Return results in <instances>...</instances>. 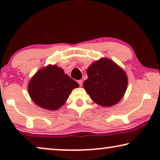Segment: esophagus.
I'll return each instance as SVG.
<instances>
[{"label": "esophagus", "mask_w": 160, "mask_h": 160, "mask_svg": "<svg viewBox=\"0 0 160 160\" xmlns=\"http://www.w3.org/2000/svg\"><path fill=\"white\" fill-rule=\"evenodd\" d=\"M78 84H79L80 87L82 86V84H83L82 80H78Z\"/></svg>", "instance_id": "34e87169"}]
</instances>
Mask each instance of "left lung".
I'll list each match as a JSON object with an SVG mask.
<instances>
[{"label": "left lung", "instance_id": "8db88e82", "mask_svg": "<svg viewBox=\"0 0 160 160\" xmlns=\"http://www.w3.org/2000/svg\"><path fill=\"white\" fill-rule=\"evenodd\" d=\"M83 86L91 99L102 106H112L122 99L128 87V77L121 68L107 58L93 62L87 71Z\"/></svg>", "mask_w": 160, "mask_h": 160}]
</instances>
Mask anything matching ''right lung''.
I'll list each match as a JSON object with an SVG mask.
<instances>
[{"instance_id": "1", "label": "right lung", "mask_w": 160, "mask_h": 160, "mask_svg": "<svg viewBox=\"0 0 160 160\" xmlns=\"http://www.w3.org/2000/svg\"><path fill=\"white\" fill-rule=\"evenodd\" d=\"M78 84L56 65H48L35 74L28 84V93L35 103L49 110L60 108Z\"/></svg>"}]
</instances>
